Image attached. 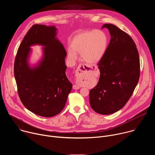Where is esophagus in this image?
Here are the masks:
<instances>
[{"instance_id": "34e87169", "label": "esophagus", "mask_w": 155, "mask_h": 155, "mask_svg": "<svg viewBox=\"0 0 155 155\" xmlns=\"http://www.w3.org/2000/svg\"><path fill=\"white\" fill-rule=\"evenodd\" d=\"M91 71V68L90 65H87L84 64H80L76 70L75 75L77 77H79L84 75L86 73L90 72ZM80 88V86H78L77 84H75L73 85L74 90H78Z\"/></svg>"}]
</instances>
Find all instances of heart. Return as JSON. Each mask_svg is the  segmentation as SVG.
<instances>
[{"label":"heart","instance_id":"obj_1","mask_svg":"<svg viewBox=\"0 0 155 155\" xmlns=\"http://www.w3.org/2000/svg\"><path fill=\"white\" fill-rule=\"evenodd\" d=\"M108 43L107 34L99 30L85 31L75 36L68 50L70 62H74L80 54L81 59L87 63H97L105 55Z\"/></svg>","mask_w":155,"mask_h":155}]
</instances>
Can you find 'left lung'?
I'll return each mask as SVG.
<instances>
[{
	"instance_id": "8db88e82",
	"label": "left lung",
	"mask_w": 155,
	"mask_h": 155,
	"mask_svg": "<svg viewBox=\"0 0 155 155\" xmlns=\"http://www.w3.org/2000/svg\"><path fill=\"white\" fill-rule=\"evenodd\" d=\"M111 35L104 57L98 62L100 77L90 91L96 112L110 115L121 109L133 93L140 77V59L132 38L112 24H105Z\"/></svg>"
}]
</instances>
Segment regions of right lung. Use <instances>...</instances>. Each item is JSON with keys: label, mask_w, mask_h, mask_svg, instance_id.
<instances>
[{"label": "right lung", "mask_w": 155, "mask_h": 155, "mask_svg": "<svg viewBox=\"0 0 155 155\" xmlns=\"http://www.w3.org/2000/svg\"><path fill=\"white\" fill-rule=\"evenodd\" d=\"M54 26L34 25L19 45L14 64V75L21 101L32 113L43 117H52L64 108L72 84L66 77V51L56 37ZM40 45L42 60L31 68L28 58L30 47Z\"/></svg>", "instance_id": "add662e5"}]
</instances>
